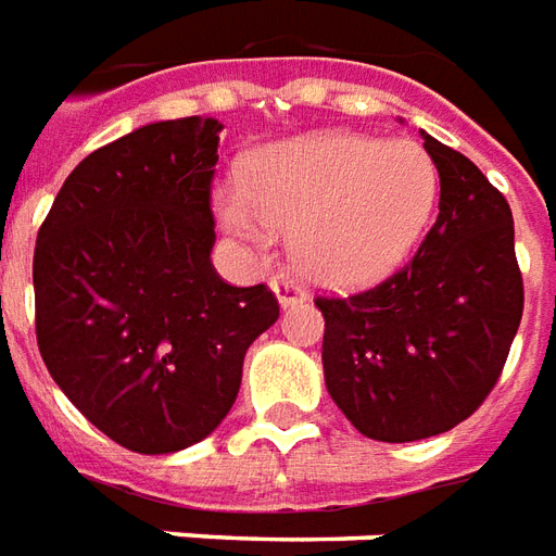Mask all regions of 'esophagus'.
I'll list each match as a JSON object with an SVG mask.
<instances>
[{
  "mask_svg": "<svg viewBox=\"0 0 556 556\" xmlns=\"http://www.w3.org/2000/svg\"><path fill=\"white\" fill-rule=\"evenodd\" d=\"M270 289H274V294H277L279 306H282V309L306 300V291H303V286H298L294 279H274V282H270Z\"/></svg>",
  "mask_w": 556,
  "mask_h": 556,
  "instance_id": "34e87169",
  "label": "esophagus"
}]
</instances>
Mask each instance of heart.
<instances>
[{
    "mask_svg": "<svg viewBox=\"0 0 556 556\" xmlns=\"http://www.w3.org/2000/svg\"><path fill=\"white\" fill-rule=\"evenodd\" d=\"M435 197L439 170L425 147L324 131L258 152L244 182L217 185L215 212L256 253L294 232L300 267L315 282L356 289L413 253Z\"/></svg>",
    "mask_w": 556,
    "mask_h": 556,
    "instance_id": "b5f03b06",
    "label": "heart"
}]
</instances>
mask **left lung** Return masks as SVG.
Instances as JSON below:
<instances>
[{
	"label": "left lung",
	"instance_id": "1",
	"mask_svg": "<svg viewBox=\"0 0 556 556\" xmlns=\"http://www.w3.org/2000/svg\"><path fill=\"white\" fill-rule=\"evenodd\" d=\"M439 217L413 262L351 298H318L324 380L377 442H415L466 421L495 389L525 309L513 212L463 152L425 135Z\"/></svg>",
	"mask_w": 556,
	"mask_h": 556
}]
</instances>
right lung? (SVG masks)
Here are the masks:
<instances>
[{"label":"right lung","mask_w":556,"mask_h":556,"mask_svg":"<svg viewBox=\"0 0 556 556\" xmlns=\"http://www.w3.org/2000/svg\"><path fill=\"white\" fill-rule=\"evenodd\" d=\"M212 117L141 126L67 176L35 247V330L52 380L135 454L212 433L241 389L244 353L279 318L267 286L212 265Z\"/></svg>","instance_id":"obj_1"}]
</instances>
